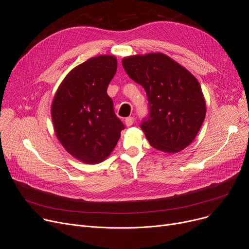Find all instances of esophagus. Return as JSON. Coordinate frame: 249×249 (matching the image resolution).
Masks as SVG:
<instances>
[{
  "label": "esophagus",
  "mask_w": 249,
  "mask_h": 249,
  "mask_svg": "<svg viewBox=\"0 0 249 249\" xmlns=\"http://www.w3.org/2000/svg\"><path fill=\"white\" fill-rule=\"evenodd\" d=\"M133 123H134V118L133 117H128V118H126V119H125V124L128 127L133 125Z\"/></svg>",
  "instance_id": "esophagus-1"
}]
</instances>
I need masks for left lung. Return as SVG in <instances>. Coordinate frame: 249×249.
<instances>
[{"mask_svg": "<svg viewBox=\"0 0 249 249\" xmlns=\"http://www.w3.org/2000/svg\"><path fill=\"white\" fill-rule=\"evenodd\" d=\"M130 78L146 91L149 114L140 127L150 145L167 153L189 146L206 116L199 82L188 70L163 53L124 57Z\"/></svg>", "mask_w": 249, "mask_h": 249, "instance_id": "left-lung-1", "label": "left lung"}]
</instances>
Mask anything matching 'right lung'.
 <instances>
[{
	"label": "right lung",
	"mask_w": 249,
	"mask_h": 249,
	"mask_svg": "<svg viewBox=\"0 0 249 249\" xmlns=\"http://www.w3.org/2000/svg\"><path fill=\"white\" fill-rule=\"evenodd\" d=\"M116 71L115 56L91 57L68 73L52 102L56 137L70 154L88 164L106 160L125 127L107 94Z\"/></svg>",
	"instance_id": "obj_1"
}]
</instances>
